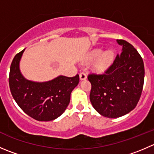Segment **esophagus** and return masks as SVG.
Listing matches in <instances>:
<instances>
[{
	"instance_id": "esophagus-1",
	"label": "esophagus",
	"mask_w": 154,
	"mask_h": 154,
	"mask_svg": "<svg viewBox=\"0 0 154 154\" xmlns=\"http://www.w3.org/2000/svg\"><path fill=\"white\" fill-rule=\"evenodd\" d=\"M87 77L86 76V74L85 72H81L80 74V79L81 80H86Z\"/></svg>"
}]
</instances>
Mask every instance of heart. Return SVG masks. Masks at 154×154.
<instances>
[{
    "label": "heart",
    "instance_id": "1",
    "mask_svg": "<svg viewBox=\"0 0 154 154\" xmlns=\"http://www.w3.org/2000/svg\"><path fill=\"white\" fill-rule=\"evenodd\" d=\"M97 58L93 63V68L97 71H103L110 66L113 61L114 54L110 50L100 54V50H94L90 54V60Z\"/></svg>",
    "mask_w": 154,
    "mask_h": 154
}]
</instances>
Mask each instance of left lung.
I'll return each instance as SVG.
<instances>
[{
  "instance_id": "left-lung-1",
  "label": "left lung",
  "mask_w": 154,
  "mask_h": 154,
  "mask_svg": "<svg viewBox=\"0 0 154 154\" xmlns=\"http://www.w3.org/2000/svg\"><path fill=\"white\" fill-rule=\"evenodd\" d=\"M122 52L102 74H90V101L94 109L107 118H119L137 105L143 88V60L136 49L125 40L117 39Z\"/></svg>"
}]
</instances>
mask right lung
Returning a JSON list of instances; mask_svg holds the SVG:
<instances>
[{"mask_svg":"<svg viewBox=\"0 0 154 154\" xmlns=\"http://www.w3.org/2000/svg\"><path fill=\"white\" fill-rule=\"evenodd\" d=\"M24 49L14 57L10 66L9 84L12 97L20 108L32 119L49 122L60 117L69 104L71 93L78 85V74L72 77L59 76L47 82L24 78L19 69Z\"/></svg>","mask_w":154,"mask_h":154,"instance_id":"right-lung-1","label":"right lung"}]
</instances>
